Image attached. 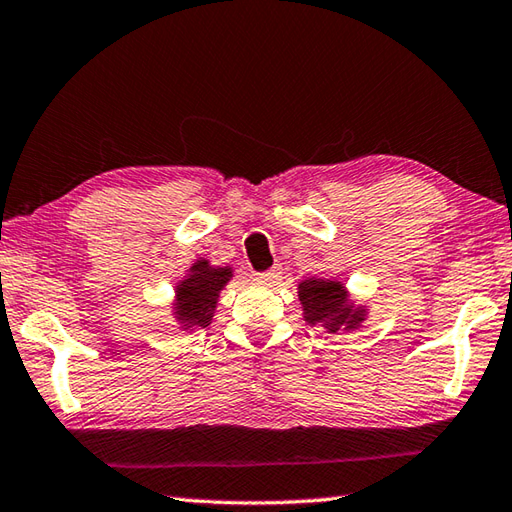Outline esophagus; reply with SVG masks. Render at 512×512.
Instances as JSON below:
<instances>
[{
    "label": "esophagus",
    "instance_id": "34e87169",
    "mask_svg": "<svg viewBox=\"0 0 512 512\" xmlns=\"http://www.w3.org/2000/svg\"><path fill=\"white\" fill-rule=\"evenodd\" d=\"M279 279H282V270L279 268H270V270H264V273L255 275V282L264 284V286H275V284H279Z\"/></svg>",
    "mask_w": 512,
    "mask_h": 512
}]
</instances>
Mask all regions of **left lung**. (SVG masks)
<instances>
[{"label":"left lung","instance_id":"left-lung-1","mask_svg":"<svg viewBox=\"0 0 512 512\" xmlns=\"http://www.w3.org/2000/svg\"><path fill=\"white\" fill-rule=\"evenodd\" d=\"M297 295L302 302L304 322L310 326H324L328 333L357 330L368 315V308L355 304L346 286L337 279L308 277L299 282Z\"/></svg>","mask_w":512,"mask_h":512}]
</instances>
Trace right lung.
I'll return each mask as SVG.
<instances>
[{"label": "right lung", "mask_w": 512, "mask_h": 512, "mask_svg": "<svg viewBox=\"0 0 512 512\" xmlns=\"http://www.w3.org/2000/svg\"><path fill=\"white\" fill-rule=\"evenodd\" d=\"M233 279L230 266H213L208 259H197L184 279L175 286L173 315L184 330L206 328L215 317L217 299Z\"/></svg>", "instance_id": "add662e5"}]
</instances>
